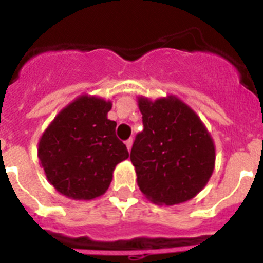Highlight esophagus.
I'll use <instances>...</instances> for the list:
<instances>
[{
    "mask_svg": "<svg viewBox=\"0 0 263 263\" xmlns=\"http://www.w3.org/2000/svg\"><path fill=\"white\" fill-rule=\"evenodd\" d=\"M125 145H126L127 150H130V148H132V145H133V139H132V138L127 139L126 142H125Z\"/></svg>",
    "mask_w": 263,
    "mask_h": 263,
    "instance_id": "34e87169",
    "label": "esophagus"
}]
</instances>
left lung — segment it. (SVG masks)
Here are the masks:
<instances>
[{
  "mask_svg": "<svg viewBox=\"0 0 263 263\" xmlns=\"http://www.w3.org/2000/svg\"><path fill=\"white\" fill-rule=\"evenodd\" d=\"M143 130L130 153L137 183L146 199L160 205L191 200L215 170V143L200 117L170 95L138 97Z\"/></svg>",
  "mask_w": 263,
  "mask_h": 263,
  "instance_id": "obj_1",
  "label": "left lung"
}]
</instances>
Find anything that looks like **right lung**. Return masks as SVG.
<instances>
[{
    "mask_svg": "<svg viewBox=\"0 0 263 263\" xmlns=\"http://www.w3.org/2000/svg\"><path fill=\"white\" fill-rule=\"evenodd\" d=\"M111 101L81 95L57 115L38 143L48 182L73 200H92L106 192L113 171L129 158L108 118Z\"/></svg>",
    "mask_w": 263,
    "mask_h": 263,
    "instance_id": "right-lung-1",
    "label": "right lung"
}]
</instances>
